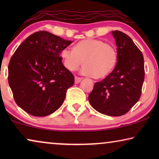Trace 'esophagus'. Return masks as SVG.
I'll return each mask as SVG.
<instances>
[{
	"instance_id": "34e87169",
	"label": "esophagus",
	"mask_w": 159,
	"mask_h": 159,
	"mask_svg": "<svg viewBox=\"0 0 159 159\" xmlns=\"http://www.w3.org/2000/svg\"><path fill=\"white\" fill-rule=\"evenodd\" d=\"M82 80V78L78 77H75V82L76 84H78V83H80V82H81Z\"/></svg>"
}]
</instances>
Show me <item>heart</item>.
Here are the masks:
<instances>
[{"label":"heart","instance_id":"heart-1","mask_svg":"<svg viewBox=\"0 0 159 159\" xmlns=\"http://www.w3.org/2000/svg\"><path fill=\"white\" fill-rule=\"evenodd\" d=\"M64 66L68 70L81 69L83 75L101 79L111 72L117 61V52L114 45L97 39H86L78 42L74 50L65 48L61 52Z\"/></svg>","mask_w":159,"mask_h":159}]
</instances>
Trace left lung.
Masks as SVG:
<instances>
[{
	"instance_id": "1",
	"label": "left lung",
	"mask_w": 159,
	"mask_h": 159,
	"mask_svg": "<svg viewBox=\"0 0 159 159\" xmlns=\"http://www.w3.org/2000/svg\"><path fill=\"white\" fill-rule=\"evenodd\" d=\"M117 47V63L111 72L95 82L88 100L97 111L112 116L127 114L140 99L144 81L142 52L127 34L112 32Z\"/></svg>"
}]
</instances>
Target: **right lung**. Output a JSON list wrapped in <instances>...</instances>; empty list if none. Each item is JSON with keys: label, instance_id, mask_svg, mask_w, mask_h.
Returning a JSON list of instances; mask_svg holds the SVG:
<instances>
[{"label": "right lung", "instance_id": "right-lung-1", "mask_svg": "<svg viewBox=\"0 0 159 159\" xmlns=\"http://www.w3.org/2000/svg\"><path fill=\"white\" fill-rule=\"evenodd\" d=\"M71 43L39 31L14 52L8 64V84L15 102L28 114L48 116L64 103L75 77L64 66L60 53Z\"/></svg>", "mask_w": 159, "mask_h": 159}]
</instances>
